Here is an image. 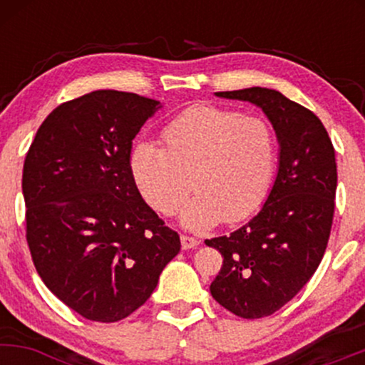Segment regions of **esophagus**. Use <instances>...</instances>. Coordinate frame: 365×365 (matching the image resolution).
<instances>
[{
    "label": "esophagus",
    "mask_w": 365,
    "mask_h": 365,
    "mask_svg": "<svg viewBox=\"0 0 365 365\" xmlns=\"http://www.w3.org/2000/svg\"><path fill=\"white\" fill-rule=\"evenodd\" d=\"M180 240H182V249H183V250L195 249V247L199 245V240H197V238H194V237L182 235V237H180Z\"/></svg>",
    "instance_id": "1"
}]
</instances>
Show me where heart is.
<instances>
[{
	"label": "heart",
	"mask_w": 365,
	"mask_h": 365,
	"mask_svg": "<svg viewBox=\"0 0 365 365\" xmlns=\"http://www.w3.org/2000/svg\"><path fill=\"white\" fill-rule=\"evenodd\" d=\"M165 149L140 142L130 154V173L142 199L161 215L180 211L187 230L237 223L262 202L273 177V130L257 116L197 104L163 130Z\"/></svg>",
	"instance_id": "1"
}]
</instances>
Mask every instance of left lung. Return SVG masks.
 <instances>
[{"instance_id": "8db88e82", "label": "left lung", "mask_w": 365, "mask_h": 365, "mask_svg": "<svg viewBox=\"0 0 365 365\" xmlns=\"http://www.w3.org/2000/svg\"><path fill=\"white\" fill-rule=\"evenodd\" d=\"M215 96L261 108L279 145L278 171L257 216L206 240L223 255L211 295L235 316L259 319L290 302L324 255L336 194L334 149L321 120L282 92L250 87Z\"/></svg>"}]
</instances>
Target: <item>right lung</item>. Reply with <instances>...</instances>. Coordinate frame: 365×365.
Listing matches in <instances>:
<instances>
[{
  "label": "right lung",
  "instance_id": "1",
  "mask_svg": "<svg viewBox=\"0 0 365 365\" xmlns=\"http://www.w3.org/2000/svg\"><path fill=\"white\" fill-rule=\"evenodd\" d=\"M163 104L94 91L43 121L24 165L27 244L46 287L86 319L115 322L145 304L180 252L130 173L132 140Z\"/></svg>",
  "mask_w": 365,
  "mask_h": 365
}]
</instances>
